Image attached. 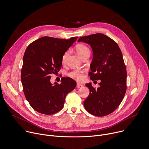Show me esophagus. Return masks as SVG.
<instances>
[{"label": "esophagus", "mask_w": 149, "mask_h": 149, "mask_svg": "<svg viewBox=\"0 0 149 149\" xmlns=\"http://www.w3.org/2000/svg\"><path fill=\"white\" fill-rule=\"evenodd\" d=\"M83 87V86L82 84H77V88H81Z\"/></svg>", "instance_id": "1"}]
</instances>
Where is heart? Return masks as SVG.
Instances as JSON below:
<instances>
[{"label": "heart", "instance_id": "heart-1", "mask_svg": "<svg viewBox=\"0 0 149 149\" xmlns=\"http://www.w3.org/2000/svg\"><path fill=\"white\" fill-rule=\"evenodd\" d=\"M75 49H76V51L78 53V55L82 58L87 55H90V50L89 48L84 45H83V44L77 45L75 46ZM68 53H69L68 50L66 51L63 53V55L62 58V63L65 62L66 58H67L68 55ZM83 72L82 71L75 70H73L71 72H70L68 74V76L74 79L79 81L81 79H82V78H83Z\"/></svg>", "mask_w": 149, "mask_h": 149}]
</instances>
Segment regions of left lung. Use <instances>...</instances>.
<instances>
[{"label":"left lung","instance_id":"left-lung-1","mask_svg":"<svg viewBox=\"0 0 149 149\" xmlns=\"http://www.w3.org/2000/svg\"><path fill=\"white\" fill-rule=\"evenodd\" d=\"M78 42L90 45L93 58L89 72L91 80H101L96 89L86 84L89 95L84 101L86 111L93 115L104 116L116 110L127 90V70L118 44L108 36L97 33L81 37Z\"/></svg>","mask_w":149,"mask_h":149}]
</instances>
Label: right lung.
<instances>
[{"label": "right lung", "mask_w": 149, "mask_h": 149, "mask_svg": "<svg viewBox=\"0 0 149 149\" xmlns=\"http://www.w3.org/2000/svg\"><path fill=\"white\" fill-rule=\"evenodd\" d=\"M77 38L66 40L45 36L26 49L21 79L25 97L36 111L48 115L57 113L63 108L67 94L75 88L77 83L70 77H63L61 84L54 85L50 78L61 70L63 53Z\"/></svg>", "instance_id": "1"}]
</instances>
